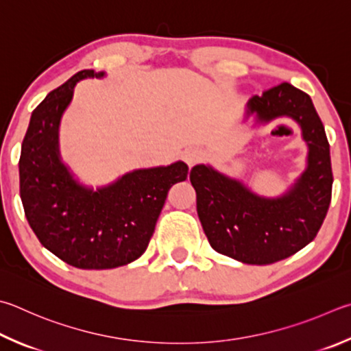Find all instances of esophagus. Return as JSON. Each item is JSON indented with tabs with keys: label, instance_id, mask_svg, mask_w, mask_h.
Returning <instances> with one entry per match:
<instances>
[{
	"label": "esophagus",
	"instance_id": "1",
	"mask_svg": "<svg viewBox=\"0 0 351 351\" xmlns=\"http://www.w3.org/2000/svg\"><path fill=\"white\" fill-rule=\"evenodd\" d=\"M206 159V154L197 147H190L184 152V161H186L190 167H193L195 164L202 162Z\"/></svg>",
	"mask_w": 351,
	"mask_h": 351
}]
</instances>
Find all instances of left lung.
<instances>
[{
	"label": "left lung",
	"mask_w": 351,
	"mask_h": 351,
	"mask_svg": "<svg viewBox=\"0 0 351 351\" xmlns=\"http://www.w3.org/2000/svg\"><path fill=\"white\" fill-rule=\"evenodd\" d=\"M261 121L290 117L308 145V167L291 190L278 199L252 193L207 165L190 170L197 216L216 250L244 264L267 265L301 250L316 238L331 201L330 144L307 93L282 82L248 103Z\"/></svg>",
	"instance_id": "obj_1"
}]
</instances>
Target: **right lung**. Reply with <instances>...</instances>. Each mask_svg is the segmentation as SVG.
Masks as SVG:
<instances>
[{
  "mask_svg": "<svg viewBox=\"0 0 351 351\" xmlns=\"http://www.w3.org/2000/svg\"><path fill=\"white\" fill-rule=\"evenodd\" d=\"M103 75L81 70L50 92L32 112L20 156V196L32 230L55 256L86 270L114 269L141 256L170 187L189 173L178 161L135 170L97 192L70 176L58 154L60 118L76 82Z\"/></svg>",
  "mask_w": 351,
  "mask_h": 351,
  "instance_id": "obj_1",
  "label": "right lung"
}]
</instances>
